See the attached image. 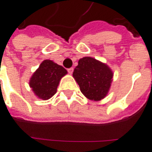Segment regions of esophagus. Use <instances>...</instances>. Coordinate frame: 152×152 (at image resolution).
Returning a JSON list of instances; mask_svg holds the SVG:
<instances>
[{"label":"esophagus","instance_id":"1","mask_svg":"<svg viewBox=\"0 0 152 152\" xmlns=\"http://www.w3.org/2000/svg\"><path fill=\"white\" fill-rule=\"evenodd\" d=\"M67 72L70 73V74H72L73 72V67H70V68H67Z\"/></svg>","mask_w":152,"mask_h":152}]
</instances>
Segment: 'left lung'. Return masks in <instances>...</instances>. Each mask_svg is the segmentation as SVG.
Listing matches in <instances>:
<instances>
[{"label":"left lung","mask_w":152,"mask_h":152,"mask_svg":"<svg viewBox=\"0 0 152 152\" xmlns=\"http://www.w3.org/2000/svg\"><path fill=\"white\" fill-rule=\"evenodd\" d=\"M73 76L85 96L100 101L107 96L113 74L106 64L86 56L79 60Z\"/></svg>","instance_id":"8db88e82"}]
</instances>
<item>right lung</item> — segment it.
I'll return each instance as SVG.
<instances>
[{
    "instance_id": "1",
    "label": "right lung",
    "mask_w": 152,
    "mask_h": 152,
    "mask_svg": "<svg viewBox=\"0 0 152 152\" xmlns=\"http://www.w3.org/2000/svg\"><path fill=\"white\" fill-rule=\"evenodd\" d=\"M67 73L63 67L50 60H45L32 75L29 85L39 98L47 100L56 93L60 79Z\"/></svg>"
}]
</instances>
